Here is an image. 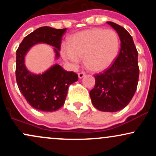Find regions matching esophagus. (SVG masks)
I'll list each match as a JSON object with an SVG mask.
<instances>
[{
  "instance_id": "34e87169",
  "label": "esophagus",
  "mask_w": 156,
  "mask_h": 156,
  "mask_svg": "<svg viewBox=\"0 0 156 156\" xmlns=\"http://www.w3.org/2000/svg\"><path fill=\"white\" fill-rule=\"evenodd\" d=\"M85 76H86V74H85V73H83V72L78 73V78H83V77Z\"/></svg>"
}]
</instances>
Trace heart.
Here are the masks:
<instances>
[{
	"label": "heart",
	"mask_w": 156,
	"mask_h": 156,
	"mask_svg": "<svg viewBox=\"0 0 156 156\" xmlns=\"http://www.w3.org/2000/svg\"><path fill=\"white\" fill-rule=\"evenodd\" d=\"M119 51L117 34L112 29L92 28L75 34L62 48L64 59L73 66L83 57L85 67L91 71L104 70L113 63Z\"/></svg>",
	"instance_id": "heart-1"
}]
</instances>
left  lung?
<instances>
[{"instance_id": "8db88e82", "label": "left lung", "mask_w": 156, "mask_h": 156, "mask_svg": "<svg viewBox=\"0 0 156 156\" xmlns=\"http://www.w3.org/2000/svg\"><path fill=\"white\" fill-rule=\"evenodd\" d=\"M107 23L119 35L120 51L108 69L94 76L95 85L89 94L97 109L115 112L124 108L136 91L139 76L138 52L133 38L123 27L113 22Z\"/></svg>"}]
</instances>
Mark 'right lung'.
<instances>
[{
    "instance_id": "right-lung-1",
    "label": "right lung",
    "mask_w": 156,
    "mask_h": 156,
    "mask_svg": "<svg viewBox=\"0 0 156 156\" xmlns=\"http://www.w3.org/2000/svg\"><path fill=\"white\" fill-rule=\"evenodd\" d=\"M67 28L55 29L43 26L26 36L16 51V80L27 102L38 111L52 112L63 106L70 84L78 80L74 72L64 70L55 64L42 74H34L25 65L26 53L36 44L45 43L53 47L55 58H59L61 43Z\"/></svg>"
}]
</instances>
